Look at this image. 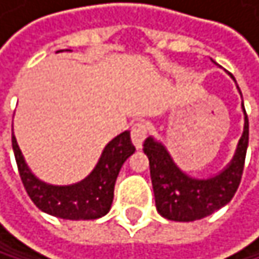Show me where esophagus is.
<instances>
[{"mask_svg":"<svg viewBox=\"0 0 259 259\" xmlns=\"http://www.w3.org/2000/svg\"><path fill=\"white\" fill-rule=\"evenodd\" d=\"M131 138H132V143L137 149H141L143 147V143L146 140V125L143 122H137L132 125L131 128Z\"/></svg>","mask_w":259,"mask_h":259,"instance_id":"esophagus-1","label":"esophagus"}]
</instances>
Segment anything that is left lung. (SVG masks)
I'll use <instances>...</instances> for the list:
<instances>
[{"mask_svg":"<svg viewBox=\"0 0 259 259\" xmlns=\"http://www.w3.org/2000/svg\"><path fill=\"white\" fill-rule=\"evenodd\" d=\"M230 77L235 80L232 74ZM242 112L244 132L239 138L233 158L219 174L208 179L188 176L174 163L171 154L167 152L163 143L157 141L154 137L146 138L143 151L149 158L155 206L157 211L164 219L177 222H193L213 214L232 200L241 183L245 152L248 146V119L244 104Z\"/></svg>","mask_w":259,"mask_h":259,"instance_id":"left-lung-1","label":"left lung"}]
</instances>
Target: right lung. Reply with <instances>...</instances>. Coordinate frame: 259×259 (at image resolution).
I'll use <instances>...</instances> for the list:
<instances>
[{"label": "right lung", "mask_w": 259, "mask_h": 259, "mask_svg": "<svg viewBox=\"0 0 259 259\" xmlns=\"http://www.w3.org/2000/svg\"><path fill=\"white\" fill-rule=\"evenodd\" d=\"M12 147L21 182L31 200L43 213L69 221L99 219L110 211L119 169L135 152L131 132L125 131L104 147L95 169L83 180L73 185H51L40 180L27 166L14 131Z\"/></svg>", "instance_id": "add662e5"}]
</instances>
